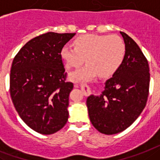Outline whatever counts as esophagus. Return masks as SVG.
Wrapping results in <instances>:
<instances>
[{"mask_svg": "<svg viewBox=\"0 0 160 160\" xmlns=\"http://www.w3.org/2000/svg\"><path fill=\"white\" fill-rule=\"evenodd\" d=\"M80 88H81V90L83 91L84 94L85 96H88L90 92V88L89 86L87 85V84H80Z\"/></svg>", "mask_w": 160, "mask_h": 160, "instance_id": "1", "label": "esophagus"}]
</instances>
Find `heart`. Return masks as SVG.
I'll use <instances>...</instances> for the list:
<instances>
[{
  "mask_svg": "<svg viewBox=\"0 0 160 160\" xmlns=\"http://www.w3.org/2000/svg\"><path fill=\"white\" fill-rule=\"evenodd\" d=\"M73 47L65 45L60 50V57L67 68H78L72 72V81H88L97 74L100 77H109L118 70L126 55V46L117 35L88 34L79 36L73 42Z\"/></svg>",
  "mask_w": 160,
  "mask_h": 160,
  "instance_id": "b5f03b06",
  "label": "heart"
}]
</instances>
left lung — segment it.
I'll use <instances>...</instances> for the list:
<instances>
[{
  "mask_svg": "<svg viewBox=\"0 0 160 160\" xmlns=\"http://www.w3.org/2000/svg\"><path fill=\"white\" fill-rule=\"evenodd\" d=\"M126 55L122 66L105 83L100 95L92 94L86 104L92 124L102 134L123 131L138 118L147 104L150 73L147 59L135 42L120 32Z\"/></svg>",
  "mask_w": 160,
  "mask_h": 160,
  "instance_id": "obj_1",
  "label": "left lung"
}]
</instances>
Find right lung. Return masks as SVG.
I'll list each match as a JSON object with an SVG mask.
<instances>
[{
  "instance_id": "obj_1",
  "label": "right lung",
  "mask_w": 160,
  "mask_h": 160,
  "mask_svg": "<svg viewBox=\"0 0 160 160\" xmlns=\"http://www.w3.org/2000/svg\"><path fill=\"white\" fill-rule=\"evenodd\" d=\"M75 34H42L26 43L13 59L10 71L13 105L22 121L40 134L59 131L68 119L73 84L65 82L60 50Z\"/></svg>"
}]
</instances>
